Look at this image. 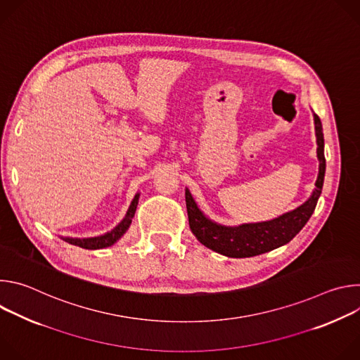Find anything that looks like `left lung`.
Returning <instances> with one entry per match:
<instances>
[{
    "label": "left lung",
    "mask_w": 360,
    "mask_h": 360,
    "mask_svg": "<svg viewBox=\"0 0 360 360\" xmlns=\"http://www.w3.org/2000/svg\"><path fill=\"white\" fill-rule=\"evenodd\" d=\"M316 153L319 161V174L315 182V189L297 208L282 214L278 218L264 222L240 224L236 226H226L217 224L205 215L195 202L191 191L185 188V200L189 218V228L195 238L207 248L228 256V258H250L274 250L290 242L300 229L312 217L318 199L322 193L326 161H325V139L319 117L314 112Z\"/></svg>",
    "instance_id": "obj_1"
}]
</instances>
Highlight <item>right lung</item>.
Segmentation results:
<instances>
[{"instance_id":"1","label":"right lung","mask_w":360,"mask_h":360,"mask_svg":"<svg viewBox=\"0 0 360 360\" xmlns=\"http://www.w3.org/2000/svg\"><path fill=\"white\" fill-rule=\"evenodd\" d=\"M138 200H139V192L135 193L134 199L131 200L129 208L125 214V217L122 218V221L112 228L110 232H105L104 235H99V236H92V238H70V236H60L63 240L84 248V249H102V248H108L111 245H114L115 242H118L129 229L131 224H132V218L135 215L136 207H138Z\"/></svg>"}]
</instances>
